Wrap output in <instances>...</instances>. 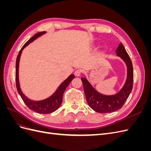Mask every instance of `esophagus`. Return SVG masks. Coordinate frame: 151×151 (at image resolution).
<instances>
[{
    "mask_svg": "<svg viewBox=\"0 0 151 151\" xmlns=\"http://www.w3.org/2000/svg\"><path fill=\"white\" fill-rule=\"evenodd\" d=\"M74 74H75L76 76L79 77V76H80L81 75V74H82V70H81V69H77V70L75 71Z\"/></svg>",
    "mask_w": 151,
    "mask_h": 151,
    "instance_id": "esophagus-1",
    "label": "esophagus"
}]
</instances>
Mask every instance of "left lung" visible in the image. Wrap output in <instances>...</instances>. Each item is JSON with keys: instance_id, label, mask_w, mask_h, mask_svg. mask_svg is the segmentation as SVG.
I'll use <instances>...</instances> for the list:
<instances>
[{"instance_id": "1", "label": "left lung", "mask_w": 151, "mask_h": 151, "mask_svg": "<svg viewBox=\"0 0 151 151\" xmlns=\"http://www.w3.org/2000/svg\"><path fill=\"white\" fill-rule=\"evenodd\" d=\"M116 53L117 56L121 57L125 62L127 67V77L125 85L117 94L111 96L100 94L93 88L86 78H81L87 102L93 110L98 113H111L120 109L129 98L133 88V65L129 54L122 43L118 47Z\"/></svg>"}]
</instances>
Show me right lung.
Segmentation results:
<instances>
[{"instance_id": "right-lung-1", "label": "right lung", "mask_w": 151, "mask_h": 151, "mask_svg": "<svg viewBox=\"0 0 151 151\" xmlns=\"http://www.w3.org/2000/svg\"><path fill=\"white\" fill-rule=\"evenodd\" d=\"M44 33H45V31L40 32V33H36L31 39H29L28 42L23 45V47L21 48V50H20L19 54H18L17 59H16V88H17V92L19 93L21 98L22 99V100H23V101L26 104L27 106H28L30 109H31V110H33L38 113L48 114L56 111L57 109L60 106V105L62 103V98H63V93H64L65 90L67 88L68 84H70V82L72 81V79L75 78V76L74 74H71L66 80L63 81V83L60 85V86L58 87V89L55 91V93L52 96H51L49 97L47 99L42 100V101H32V100H30L28 98H26L24 95V94L22 93L20 88L19 83V76H18V72H19V63L20 57H21L22 51V50L27 46V45H28L30 43L33 42L35 40H36L41 35H43Z\"/></svg>"}]
</instances>
